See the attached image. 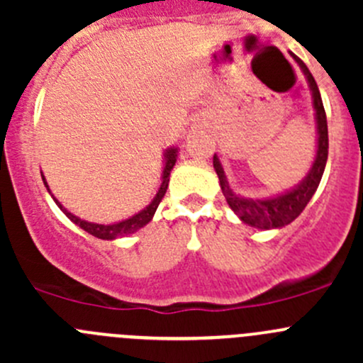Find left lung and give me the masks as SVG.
I'll list each match as a JSON object with an SVG mask.
<instances>
[{
  "instance_id": "left-lung-1",
  "label": "left lung",
  "mask_w": 363,
  "mask_h": 363,
  "mask_svg": "<svg viewBox=\"0 0 363 363\" xmlns=\"http://www.w3.org/2000/svg\"><path fill=\"white\" fill-rule=\"evenodd\" d=\"M291 56H294L295 63L302 69L307 84H309L311 96H313L314 119H316V155H314V161L311 164L309 172L306 174V177L298 184H295L294 188L286 189L283 193L267 196V199H250V196L239 195V193H235L230 188L228 179H226L218 155H214V160H212L214 170L219 179V186H221V191L225 195L230 208L239 216L240 221L258 230L283 228V226L290 225L294 219L298 218L300 212L306 208V205L309 203V200L316 193L321 177H323L325 164H327L328 158L327 116H325L320 89H318L316 80L311 75L309 68L303 65V61H300L295 54H291Z\"/></svg>"
}]
</instances>
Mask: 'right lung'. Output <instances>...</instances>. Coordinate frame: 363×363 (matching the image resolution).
Masks as SVG:
<instances>
[{
    "mask_svg": "<svg viewBox=\"0 0 363 363\" xmlns=\"http://www.w3.org/2000/svg\"><path fill=\"white\" fill-rule=\"evenodd\" d=\"M177 152H179L177 147H168L167 151H164V155H163L164 156V158H163V172H161V184H160L158 193L155 195V199L151 200V203H149L147 207L142 208L140 212H137V214L131 216V218L123 219V221H117V223H108V225H101V223H91V221H86V219L77 218L75 214H72V212L67 211V208L61 205L60 200H57L56 196L50 193L49 184H47L45 177H43V172H42V179H43V184H45L47 191L50 193V196L54 199V202H56L57 207H60L61 211L65 212V216H67L69 221L75 223L77 226H80L84 232H87V233H91V235L98 237V239L113 240V239H121V237H128V235H131V233L138 232V230L144 228V226L147 225L149 221H151L152 216H155V212H156V208H158V205L161 202V199H163L164 193H167L168 181H170V172H172V168H174L175 161H177Z\"/></svg>",
    "mask_w": 363,
    "mask_h": 363,
    "instance_id": "add662e5",
    "label": "right lung"
}]
</instances>
